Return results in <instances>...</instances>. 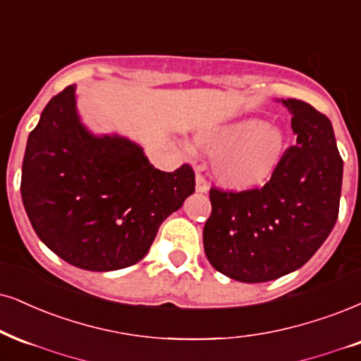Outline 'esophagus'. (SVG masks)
<instances>
[{
    "mask_svg": "<svg viewBox=\"0 0 361 361\" xmlns=\"http://www.w3.org/2000/svg\"><path fill=\"white\" fill-rule=\"evenodd\" d=\"M195 190H197V192H207L209 190L206 177H204L201 172H197V176H195Z\"/></svg>",
    "mask_w": 361,
    "mask_h": 361,
    "instance_id": "34e87169",
    "label": "esophagus"
}]
</instances>
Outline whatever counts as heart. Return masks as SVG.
<instances>
[{
	"label": "heart",
	"mask_w": 361,
	"mask_h": 361,
	"mask_svg": "<svg viewBox=\"0 0 361 361\" xmlns=\"http://www.w3.org/2000/svg\"><path fill=\"white\" fill-rule=\"evenodd\" d=\"M197 144L209 152H217L212 171L228 189L262 184L278 167L286 149L284 133L256 117L201 132Z\"/></svg>",
	"instance_id": "heart-1"
}]
</instances>
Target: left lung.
Instances as JSON below:
<instances>
[{
    "label": "left lung",
    "instance_id": "1",
    "mask_svg": "<svg viewBox=\"0 0 361 361\" xmlns=\"http://www.w3.org/2000/svg\"><path fill=\"white\" fill-rule=\"evenodd\" d=\"M288 106L296 144L284 150L262 188H211L204 251L219 273L266 283L300 269L326 241L338 219L343 160L330 118L306 102Z\"/></svg>",
    "mask_w": 361,
    "mask_h": 361
}]
</instances>
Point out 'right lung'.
Wrapping results in <instances>:
<instances>
[{"label": "right lung", "mask_w": 361, "mask_h": 361, "mask_svg": "<svg viewBox=\"0 0 361 361\" xmlns=\"http://www.w3.org/2000/svg\"><path fill=\"white\" fill-rule=\"evenodd\" d=\"M194 171L155 169L120 135L80 122L75 87L48 102L26 142L21 199L35 233L56 256L87 271L139 262L164 221L195 190Z\"/></svg>", "instance_id": "right-lung-1"}]
</instances>
